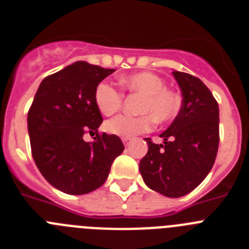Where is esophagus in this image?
Returning <instances> with one entry per match:
<instances>
[{
  "label": "esophagus",
  "instance_id": "obj_1",
  "mask_svg": "<svg viewBox=\"0 0 249 249\" xmlns=\"http://www.w3.org/2000/svg\"><path fill=\"white\" fill-rule=\"evenodd\" d=\"M122 142L124 146H129V143L132 142V138H122Z\"/></svg>",
  "mask_w": 249,
  "mask_h": 249
}]
</instances>
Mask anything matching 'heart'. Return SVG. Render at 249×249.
Listing matches in <instances>:
<instances>
[{
    "label": "heart",
    "instance_id": "obj_1",
    "mask_svg": "<svg viewBox=\"0 0 249 249\" xmlns=\"http://www.w3.org/2000/svg\"><path fill=\"white\" fill-rule=\"evenodd\" d=\"M121 85L126 89L143 94L140 106V116L121 114L106 123L111 135L122 138L148 132L158 123L172 121L181 108V98L173 89L164 87V81L152 72H138L123 77ZM123 94L108 82L98 83L94 89V103L105 116H111L121 108Z\"/></svg>",
    "mask_w": 249,
    "mask_h": 249
}]
</instances>
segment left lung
<instances>
[{"label":"left lung","mask_w":249,"mask_h":249,"mask_svg":"<svg viewBox=\"0 0 249 249\" xmlns=\"http://www.w3.org/2000/svg\"><path fill=\"white\" fill-rule=\"evenodd\" d=\"M182 92V106L171 126L160 133L163 143L149 138L140 162L144 183L160 195L178 198L198 187L212 169L219 143V109L199 78L173 71Z\"/></svg>","instance_id":"obj_1"}]
</instances>
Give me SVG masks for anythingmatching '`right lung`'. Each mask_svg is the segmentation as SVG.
Here are the masks:
<instances>
[{"mask_svg": "<svg viewBox=\"0 0 249 249\" xmlns=\"http://www.w3.org/2000/svg\"><path fill=\"white\" fill-rule=\"evenodd\" d=\"M113 68L78 61L46 77L27 116L32 157L46 181L67 195H86L106 182L124 149L116 135H98L102 123L94 89ZM89 131L93 142L83 141Z\"/></svg>", "mask_w": 249, "mask_h": 249, "instance_id": "obj_1", "label": "right lung"}]
</instances>
